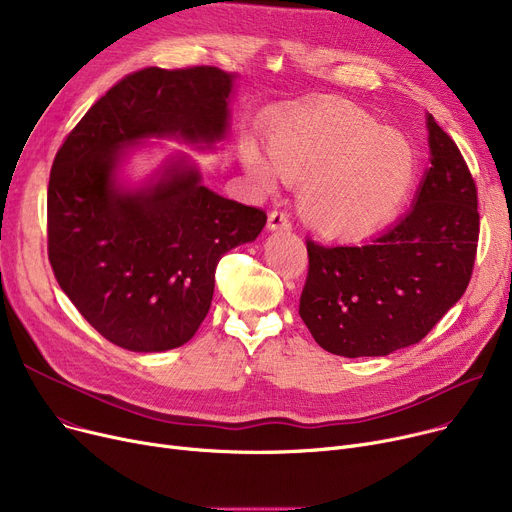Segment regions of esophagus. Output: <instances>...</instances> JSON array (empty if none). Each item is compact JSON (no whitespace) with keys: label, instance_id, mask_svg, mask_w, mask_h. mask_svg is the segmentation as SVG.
Returning <instances> with one entry per match:
<instances>
[{"label":"esophagus","instance_id":"esophagus-1","mask_svg":"<svg viewBox=\"0 0 512 512\" xmlns=\"http://www.w3.org/2000/svg\"><path fill=\"white\" fill-rule=\"evenodd\" d=\"M267 228L270 230H290L292 228V224H290V218H288V213H284V211H272L270 213V220H267Z\"/></svg>","mask_w":512,"mask_h":512}]
</instances>
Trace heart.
<instances>
[{
    "instance_id": "1",
    "label": "heart",
    "mask_w": 512,
    "mask_h": 512,
    "mask_svg": "<svg viewBox=\"0 0 512 512\" xmlns=\"http://www.w3.org/2000/svg\"><path fill=\"white\" fill-rule=\"evenodd\" d=\"M267 149L272 160L255 143L242 145L247 170L263 186H274L278 172L290 182L303 179V220L328 236H363L386 224L417 174L405 134L346 103L288 114L267 134Z\"/></svg>"
}]
</instances>
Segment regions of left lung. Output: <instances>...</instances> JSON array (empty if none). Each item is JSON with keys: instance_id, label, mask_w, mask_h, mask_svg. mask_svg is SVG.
Listing matches in <instances>:
<instances>
[{"instance_id": "1", "label": "left lung", "mask_w": 512, "mask_h": 512, "mask_svg": "<svg viewBox=\"0 0 512 512\" xmlns=\"http://www.w3.org/2000/svg\"><path fill=\"white\" fill-rule=\"evenodd\" d=\"M429 168L411 211L363 245L307 240L301 319L324 351L384 357L417 344L471 280L477 188L456 143L427 114Z\"/></svg>"}]
</instances>
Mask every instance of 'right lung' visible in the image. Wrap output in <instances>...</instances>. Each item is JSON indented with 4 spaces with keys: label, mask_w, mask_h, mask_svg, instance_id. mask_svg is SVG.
<instances>
[{
    "label": "right lung",
    "mask_w": 512,
    "mask_h": 512,
    "mask_svg": "<svg viewBox=\"0 0 512 512\" xmlns=\"http://www.w3.org/2000/svg\"><path fill=\"white\" fill-rule=\"evenodd\" d=\"M234 74L145 68L122 78L60 147L47 188V251L60 288L126 351L161 353L205 319L224 253L259 236L267 215L209 191L186 155L128 188L118 168L145 139L211 149L226 137Z\"/></svg>",
    "instance_id": "1"
}]
</instances>
